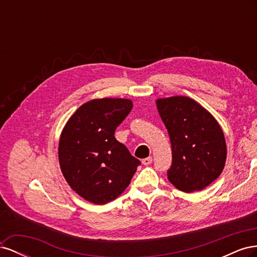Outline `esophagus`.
<instances>
[{
  "mask_svg": "<svg viewBox=\"0 0 257 257\" xmlns=\"http://www.w3.org/2000/svg\"><path fill=\"white\" fill-rule=\"evenodd\" d=\"M151 163H152V158H151V157H149V158H146V159H144V160H143V164H144V165H146V166L150 165Z\"/></svg>",
  "mask_w": 257,
  "mask_h": 257,
  "instance_id": "34e87169",
  "label": "esophagus"
}]
</instances>
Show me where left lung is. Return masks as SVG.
Returning a JSON list of instances; mask_svg holds the SVG:
<instances>
[{
  "label": "left lung",
  "instance_id": "left-lung-1",
  "mask_svg": "<svg viewBox=\"0 0 257 257\" xmlns=\"http://www.w3.org/2000/svg\"><path fill=\"white\" fill-rule=\"evenodd\" d=\"M155 104L172 143L168 180L185 193L204 190L221 175L226 162V143L220 124L188 96L158 98Z\"/></svg>",
  "mask_w": 257,
  "mask_h": 257
}]
</instances>
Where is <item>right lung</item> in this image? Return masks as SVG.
<instances>
[{"mask_svg":"<svg viewBox=\"0 0 257 257\" xmlns=\"http://www.w3.org/2000/svg\"><path fill=\"white\" fill-rule=\"evenodd\" d=\"M133 108L127 98H95L81 105L62 130L61 172L85 200L104 205L125 190L139 160L114 138L116 126Z\"/></svg>","mask_w":257,"mask_h":257,"instance_id":"right-lung-1","label":"right lung"}]
</instances>
